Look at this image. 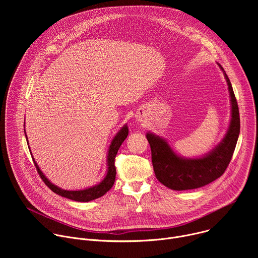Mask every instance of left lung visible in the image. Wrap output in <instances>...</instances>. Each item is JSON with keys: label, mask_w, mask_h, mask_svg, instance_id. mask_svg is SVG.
Masks as SVG:
<instances>
[{"label": "left lung", "mask_w": 258, "mask_h": 258, "mask_svg": "<svg viewBox=\"0 0 258 258\" xmlns=\"http://www.w3.org/2000/svg\"><path fill=\"white\" fill-rule=\"evenodd\" d=\"M217 65L224 72L231 99L230 125L219 144L200 157L187 158L177 154L164 138L151 132L146 134L151 147L155 175L162 185L171 190H192L208 185L225 172L235 151L240 134L239 108L227 73Z\"/></svg>", "instance_id": "8db88e82"}]
</instances>
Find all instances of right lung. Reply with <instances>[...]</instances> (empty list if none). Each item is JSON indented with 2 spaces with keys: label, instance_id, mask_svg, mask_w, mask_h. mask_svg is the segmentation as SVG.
Listing matches in <instances>:
<instances>
[{
  "label": "right lung",
  "instance_id": "1",
  "mask_svg": "<svg viewBox=\"0 0 258 258\" xmlns=\"http://www.w3.org/2000/svg\"><path fill=\"white\" fill-rule=\"evenodd\" d=\"M24 126H25V121H24ZM24 134H25L26 141L28 143L25 130H24ZM127 135H128V127H127V124H124L117 132V134L114 136V138L112 139L111 143H110V145H109V148H108V151H107V160H106V162H107V170H106L105 177L99 183H97V185H95L93 187H90V188H87V189H83V190H75V191H72V190H64V189H61L58 186L54 185V183L48 177H46V175L43 173V171L39 167L38 163L35 162L33 156H31V157H32L33 163H34L35 168H36V170H38L40 176L42 177V179L44 180V182L46 183V185L54 193H56V194H58V195H60V196H62L64 198L73 200V201L89 202V201H92V200H95L97 198L102 197L103 195H105L110 189L112 188L113 183H114V180H115V175H116V168L114 166L115 156H116V154L118 152L119 147L121 146L123 141L126 139ZM28 148H29V146H28Z\"/></svg>",
  "mask_w": 258,
  "mask_h": 258
}]
</instances>
